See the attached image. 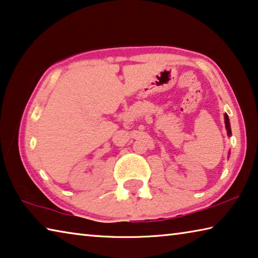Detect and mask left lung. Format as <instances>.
Here are the masks:
<instances>
[{
  "label": "left lung",
  "instance_id": "obj_1",
  "mask_svg": "<svg viewBox=\"0 0 258 258\" xmlns=\"http://www.w3.org/2000/svg\"><path fill=\"white\" fill-rule=\"evenodd\" d=\"M225 126H226V130H227V134L228 136H231V126H230V119H228V116L227 114H225Z\"/></svg>",
  "mask_w": 258,
  "mask_h": 258
}]
</instances>
